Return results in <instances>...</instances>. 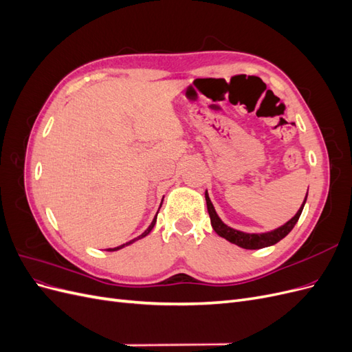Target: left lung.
Masks as SVG:
<instances>
[{"instance_id":"obj_1","label":"left lung","mask_w":352,"mask_h":352,"mask_svg":"<svg viewBox=\"0 0 352 352\" xmlns=\"http://www.w3.org/2000/svg\"><path fill=\"white\" fill-rule=\"evenodd\" d=\"M307 195H308V192H307ZM307 195H305L302 206L300 207V210L296 211V214L289 221H286L283 226H280L278 229H274L272 232H265V233H247V232H241V230H236V229L225 225V223L221 221V219L217 216L214 206H212V202L210 201L207 190H206V201H207V210L210 214L211 226L219 236L225 238L229 242L235 243V245H238V247L245 248V250H260V248H265V247H270V245L278 243L294 229V226L296 225V221H298V219H300L301 212H302L304 204L307 201Z\"/></svg>"}]
</instances>
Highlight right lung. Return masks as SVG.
<instances>
[{
    "label": "right lung",
    "instance_id": "1",
    "mask_svg": "<svg viewBox=\"0 0 352 352\" xmlns=\"http://www.w3.org/2000/svg\"><path fill=\"white\" fill-rule=\"evenodd\" d=\"M157 214H158V212H157ZM157 214H155V217H154V220L151 221V225H150V228H148L144 233H142V235H140V236H138V238H135V239H132V241H129V242H126V243H123V245H119V247H116V248H109L107 251H117V250H122V248H124V247H127V245H131V243H133L135 241H138V239H141V238H144V236H146L148 235V233H150L151 230H153V228H154V225H155V221H157Z\"/></svg>",
    "mask_w": 352,
    "mask_h": 352
}]
</instances>
